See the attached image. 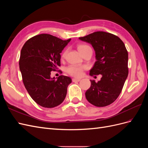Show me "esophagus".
<instances>
[{
	"instance_id": "obj_1",
	"label": "esophagus",
	"mask_w": 148,
	"mask_h": 148,
	"mask_svg": "<svg viewBox=\"0 0 148 148\" xmlns=\"http://www.w3.org/2000/svg\"><path fill=\"white\" fill-rule=\"evenodd\" d=\"M80 80H81V79H79V78H73V79H72V82H79Z\"/></svg>"
}]
</instances>
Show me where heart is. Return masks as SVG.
Here are the masks:
<instances>
[{
	"mask_svg": "<svg viewBox=\"0 0 148 148\" xmlns=\"http://www.w3.org/2000/svg\"><path fill=\"white\" fill-rule=\"evenodd\" d=\"M87 47H89V46L87 45H85V44H82V45L78 46V49L79 52L81 53ZM65 55H66V51H64L63 53H62V56H61L62 59H64V58L65 57ZM83 69H84V66L82 65H71L66 69V71L69 74H70L71 76H73V77H82L83 75Z\"/></svg>",
	"mask_w": 148,
	"mask_h": 148,
	"instance_id": "heart-1",
	"label": "heart"
}]
</instances>
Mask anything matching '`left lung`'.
Returning a JSON list of instances; mask_svg holds the SVG:
<instances>
[{"label":"left lung","mask_w":148,"mask_h":148,"mask_svg":"<svg viewBox=\"0 0 148 148\" xmlns=\"http://www.w3.org/2000/svg\"><path fill=\"white\" fill-rule=\"evenodd\" d=\"M91 44L96 60L89 75H101L100 81L90 80L91 87L85 93L86 99L96 107H105L114 102L122 90L128 75V54L123 41L118 36L97 31L79 38Z\"/></svg>","instance_id":"1"}]
</instances>
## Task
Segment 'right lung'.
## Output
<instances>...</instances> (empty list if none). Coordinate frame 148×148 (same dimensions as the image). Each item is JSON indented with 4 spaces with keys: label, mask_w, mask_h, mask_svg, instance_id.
Returning <instances> with one entry per match:
<instances>
[{
    "label": "right lung",
    "mask_w": 148,
    "mask_h": 148,
    "mask_svg": "<svg viewBox=\"0 0 148 148\" xmlns=\"http://www.w3.org/2000/svg\"><path fill=\"white\" fill-rule=\"evenodd\" d=\"M70 41L41 34L28 39L21 49L19 66L25 87L43 107H55L66 97L71 79L64 75L51 78V72L60 66V53Z\"/></svg>",
    "instance_id": "obj_1"
}]
</instances>
